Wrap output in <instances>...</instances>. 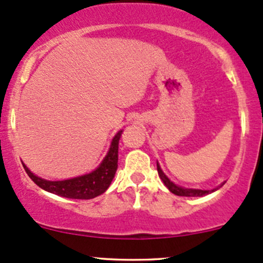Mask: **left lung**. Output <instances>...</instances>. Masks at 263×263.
Listing matches in <instances>:
<instances>
[{"instance_id":"1","label":"left lung","mask_w":263,"mask_h":263,"mask_svg":"<svg viewBox=\"0 0 263 263\" xmlns=\"http://www.w3.org/2000/svg\"><path fill=\"white\" fill-rule=\"evenodd\" d=\"M157 169H158V174H159L160 179L163 180V183L165 184V187L169 189V191L172 192L173 194H176V196H180V197H202V196H205V194H210L212 192L217 191L218 188H214L212 189V191H202V189H191V188H183V187H179V185L174 184L173 182H171V179H169L168 177L165 176L164 173H163V171L160 169L159 164L157 163ZM222 187V185H221Z\"/></svg>"}]
</instances>
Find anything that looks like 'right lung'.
I'll return each instance as SVG.
<instances>
[{"instance_id": "add662e5", "label": "right lung", "mask_w": 263, "mask_h": 263, "mask_svg": "<svg viewBox=\"0 0 263 263\" xmlns=\"http://www.w3.org/2000/svg\"><path fill=\"white\" fill-rule=\"evenodd\" d=\"M123 130L118 132L112 138L108 154L105 155L100 165L91 173L80 176L71 179L65 180H46L31 173L30 169L24 164L25 171L39 187L50 192L71 199H91L103 194L109 188L115 172L118 169V149H119V139Z\"/></svg>"}]
</instances>
